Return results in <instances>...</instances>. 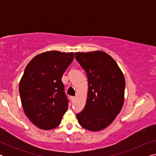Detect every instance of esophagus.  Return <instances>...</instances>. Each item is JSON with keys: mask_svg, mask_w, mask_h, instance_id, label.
Instances as JSON below:
<instances>
[{"mask_svg": "<svg viewBox=\"0 0 156 156\" xmlns=\"http://www.w3.org/2000/svg\"><path fill=\"white\" fill-rule=\"evenodd\" d=\"M75 99H76V97H74V96H72V102L74 101Z\"/></svg>", "mask_w": 156, "mask_h": 156, "instance_id": "1", "label": "esophagus"}]
</instances>
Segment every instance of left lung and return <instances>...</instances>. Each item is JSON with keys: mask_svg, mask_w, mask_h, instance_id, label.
<instances>
[{"mask_svg": "<svg viewBox=\"0 0 156 156\" xmlns=\"http://www.w3.org/2000/svg\"><path fill=\"white\" fill-rule=\"evenodd\" d=\"M87 76L89 91L84 109L76 114L81 126L98 131L109 126L122 109L125 80L114 60L102 51L75 53Z\"/></svg>", "mask_w": 156, "mask_h": 156, "instance_id": "left-lung-1", "label": "left lung"}]
</instances>
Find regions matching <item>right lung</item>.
Returning a JSON list of instances; mask_svg holds the SVG:
<instances>
[{"instance_id":"add662e5","label":"right lung","mask_w":156,"mask_h":156,"mask_svg":"<svg viewBox=\"0 0 156 156\" xmlns=\"http://www.w3.org/2000/svg\"><path fill=\"white\" fill-rule=\"evenodd\" d=\"M73 58V52L47 51L26 67L19 94L25 115L37 127L48 130L61 122L69 106L62 77Z\"/></svg>"}]
</instances>
